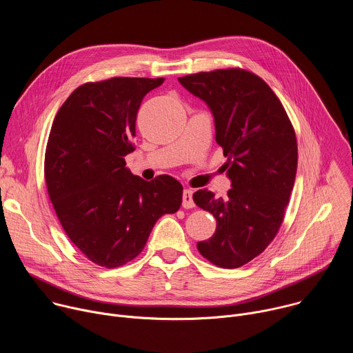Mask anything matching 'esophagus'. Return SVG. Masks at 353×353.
I'll return each instance as SVG.
<instances>
[{
	"label": "esophagus",
	"mask_w": 353,
	"mask_h": 353,
	"mask_svg": "<svg viewBox=\"0 0 353 353\" xmlns=\"http://www.w3.org/2000/svg\"><path fill=\"white\" fill-rule=\"evenodd\" d=\"M183 207L184 208H194L195 207V204H194V201H192V191L191 190H184V192H183Z\"/></svg>",
	"instance_id": "obj_1"
}]
</instances>
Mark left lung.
Segmentation results:
<instances>
[{
    "mask_svg": "<svg viewBox=\"0 0 353 353\" xmlns=\"http://www.w3.org/2000/svg\"><path fill=\"white\" fill-rule=\"evenodd\" d=\"M179 82L210 106L232 180L225 199L194 192V203L216 219L214 236L196 248L216 267L239 268L263 253L283 222L297 169L296 134L278 96L253 72L215 70Z\"/></svg>",
    "mask_w": 353,
    "mask_h": 353,
    "instance_id": "left-lung-1",
    "label": "left lung"
}]
</instances>
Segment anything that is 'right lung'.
I'll use <instances>...</instances> for the list:
<instances>
[{"instance_id":"add662e5","label":"right lung","mask_w":353,"mask_h":353,"mask_svg":"<svg viewBox=\"0 0 353 353\" xmlns=\"http://www.w3.org/2000/svg\"><path fill=\"white\" fill-rule=\"evenodd\" d=\"M163 81L114 77L83 83L50 130L44 155L50 201L71 241L100 267L134 260L157 221L181 205L176 179L161 174L145 181L125 168L142 99Z\"/></svg>"}]
</instances>
